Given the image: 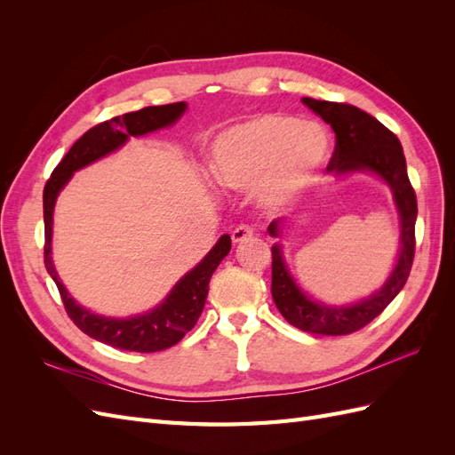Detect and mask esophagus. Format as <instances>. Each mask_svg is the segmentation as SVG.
I'll return each mask as SVG.
<instances>
[{"instance_id": "34e87169", "label": "esophagus", "mask_w": 455, "mask_h": 455, "mask_svg": "<svg viewBox=\"0 0 455 455\" xmlns=\"http://www.w3.org/2000/svg\"><path fill=\"white\" fill-rule=\"evenodd\" d=\"M254 235V229L251 228V226H246V224H241V226H237L235 229H233V233H231V241L233 243H243V241H246V239H251Z\"/></svg>"}]
</instances>
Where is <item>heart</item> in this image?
I'll return each instance as SVG.
<instances>
[{"label": "heart", "instance_id": "1", "mask_svg": "<svg viewBox=\"0 0 455 455\" xmlns=\"http://www.w3.org/2000/svg\"><path fill=\"white\" fill-rule=\"evenodd\" d=\"M332 157V136L319 121L264 114L216 136L211 149L214 180L252 191L261 209L283 211L306 194Z\"/></svg>", "mask_w": 455, "mask_h": 455}]
</instances>
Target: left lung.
<instances>
[{"mask_svg":"<svg viewBox=\"0 0 455 455\" xmlns=\"http://www.w3.org/2000/svg\"><path fill=\"white\" fill-rule=\"evenodd\" d=\"M301 102L321 116L336 132V148L326 171L336 174L370 171L378 174L391 188L401 216V252L387 283L376 294L347 307L323 306L307 298L288 273L279 244L271 246V294L284 319L304 332L346 336L374 321L408 281L416 252V191L408 180L401 142L376 117L343 102L315 100L307 96ZM267 231L269 235L279 237L281 220H273Z\"/></svg>","mask_w":455,"mask_h":455,"instance_id":"8db88e82","label":"left lung"}]
</instances>
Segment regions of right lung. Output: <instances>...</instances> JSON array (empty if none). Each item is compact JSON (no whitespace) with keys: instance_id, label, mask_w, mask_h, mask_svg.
Returning a JSON list of instances; mask_svg holds the SVG:
<instances>
[{"instance_id":"1","label":"right lung","mask_w":455,"mask_h":455,"mask_svg":"<svg viewBox=\"0 0 455 455\" xmlns=\"http://www.w3.org/2000/svg\"><path fill=\"white\" fill-rule=\"evenodd\" d=\"M186 112V102H174L164 106H148L139 112L123 114L109 121L99 123L89 129L81 139L70 148L64 159L54 167L51 178L44 189V220H45V267L62 298L66 313L74 324L87 336L99 339L106 346L116 349L136 351V353H156L180 341L191 328L196 326L199 315L204 307L206 294H209V281L214 269L220 266L228 252L231 251L229 235H222L214 244V249L204 256L199 266L174 284L171 294L164 298L163 304L151 309L146 315L129 316V319H112L87 311L76 304V299L68 294L60 283L57 269L51 258V239H52V211L60 189L68 184L72 174L87 167L92 161L100 159L112 151L119 149L129 140V136H142L157 129L169 127Z\"/></svg>"}]
</instances>
